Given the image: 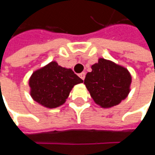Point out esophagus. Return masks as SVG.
<instances>
[{"label": "esophagus", "instance_id": "esophagus-1", "mask_svg": "<svg viewBox=\"0 0 155 155\" xmlns=\"http://www.w3.org/2000/svg\"><path fill=\"white\" fill-rule=\"evenodd\" d=\"M78 76L81 78V79H83V80H84V78H85V72H82V73H80Z\"/></svg>", "mask_w": 155, "mask_h": 155}]
</instances>
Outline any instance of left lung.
Returning <instances> with one entry per match:
<instances>
[{
	"instance_id": "8db88e82",
	"label": "left lung",
	"mask_w": 155,
	"mask_h": 155,
	"mask_svg": "<svg viewBox=\"0 0 155 155\" xmlns=\"http://www.w3.org/2000/svg\"><path fill=\"white\" fill-rule=\"evenodd\" d=\"M91 69L84 84L95 104L103 109H110L127 98L132 83L128 69L104 58H98Z\"/></svg>"
}]
</instances>
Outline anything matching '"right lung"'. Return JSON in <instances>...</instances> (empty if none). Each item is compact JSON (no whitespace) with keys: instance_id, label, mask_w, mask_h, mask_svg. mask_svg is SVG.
Wrapping results in <instances>:
<instances>
[{"instance_id":"1","label":"right lung","mask_w":155,"mask_h":155,"mask_svg":"<svg viewBox=\"0 0 155 155\" xmlns=\"http://www.w3.org/2000/svg\"><path fill=\"white\" fill-rule=\"evenodd\" d=\"M83 80L71 68L51 61L34 71L28 80L33 101L47 109H55L66 102L72 88Z\"/></svg>"}]
</instances>
